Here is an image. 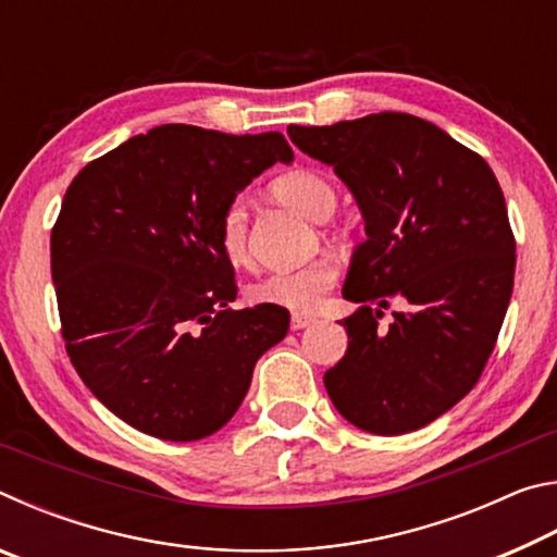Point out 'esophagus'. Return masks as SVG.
Returning <instances> with one entry per match:
<instances>
[{"instance_id":"esophagus-1","label":"esophagus","mask_w":557,"mask_h":557,"mask_svg":"<svg viewBox=\"0 0 557 557\" xmlns=\"http://www.w3.org/2000/svg\"><path fill=\"white\" fill-rule=\"evenodd\" d=\"M314 322V317H307V314H292L289 319V329L292 332H299V329H305Z\"/></svg>"}]
</instances>
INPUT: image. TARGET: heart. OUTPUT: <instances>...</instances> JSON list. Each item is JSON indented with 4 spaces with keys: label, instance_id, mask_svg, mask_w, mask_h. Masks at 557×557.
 Masks as SVG:
<instances>
[{
    "label": "heart",
    "instance_id": "1",
    "mask_svg": "<svg viewBox=\"0 0 557 557\" xmlns=\"http://www.w3.org/2000/svg\"><path fill=\"white\" fill-rule=\"evenodd\" d=\"M272 199L289 206L312 221H326L336 209V188L314 169H289L270 182ZM219 245L225 260L243 265L250 258L248 223L240 201H231L219 219ZM338 268L334 260L317 258L297 270H280L260 277L248 287L252 305L282 307L289 312H312L326 292L336 285Z\"/></svg>",
    "mask_w": 557,
    "mask_h": 557
}]
</instances>
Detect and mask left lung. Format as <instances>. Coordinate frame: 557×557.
<instances>
[{"label":"left lung","mask_w":557,"mask_h":557,"mask_svg":"<svg viewBox=\"0 0 557 557\" xmlns=\"http://www.w3.org/2000/svg\"><path fill=\"white\" fill-rule=\"evenodd\" d=\"M287 135L334 166L366 221L344 285L361 309L342 322L348 348L324 373L329 398L373 435L425 428L474 388L502 332L516 272L502 186L484 157L408 112ZM393 296L413 307L383 330Z\"/></svg>","instance_id":"left-lung-1"}]
</instances>
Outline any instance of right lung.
<instances>
[{
    "mask_svg": "<svg viewBox=\"0 0 557 557\" xmlns=\"http://www.w3.org/2000/svg\"><path fill=\"white\" fill-rule=\"evenodd\" d=\"M292 157L280 132L162 125L65 188L51 228L65 354L127 425L169 442L213 435L240 408L258 358L285 338L287 309H231L238 285L219 219Z\"/></svg>",
    "mask_w": 557,
    "mask_h": 557,
    "instance_id": "1",
    "label": "right lung"
}]
</instances>
